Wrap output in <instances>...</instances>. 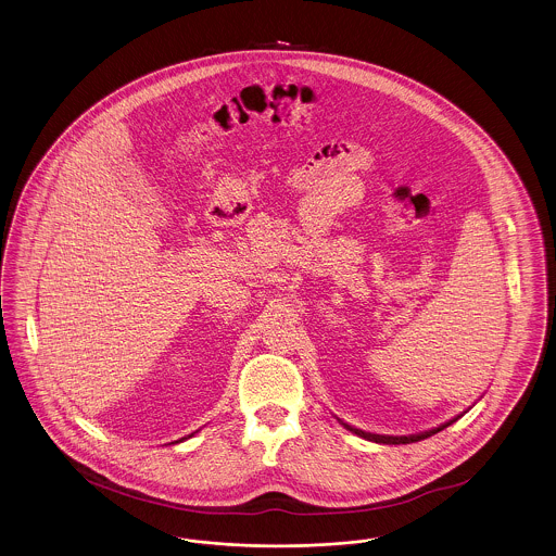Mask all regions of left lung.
<instances>
[{
	"mask_svg": "<svg viewBox=\"0 0 556 556\" xmlns=\"http://www.w3.org/2000/svg\"><path fill=\"white\" fill-rule=\"evenodd\" d=\"M457 420V418H455ZM455 420H451V422L443 424V426H439V428H432V430H428V432H422V434H412V437H384V434H372V432H364V430H357L354 426H350V424H343L348 430H352L354 434L357 437H362V439H366V441H375V443L382 444H409V443H418V441H424V439H428V437H432V434H437V432H441L444 430L446 426H451V424L455 422Z\"/></svg>",
	"mask_w": 556,
	"mask_h": 556,
	"instance_id": "obj_1",
	"label": "left lung"
}]
</instances>
